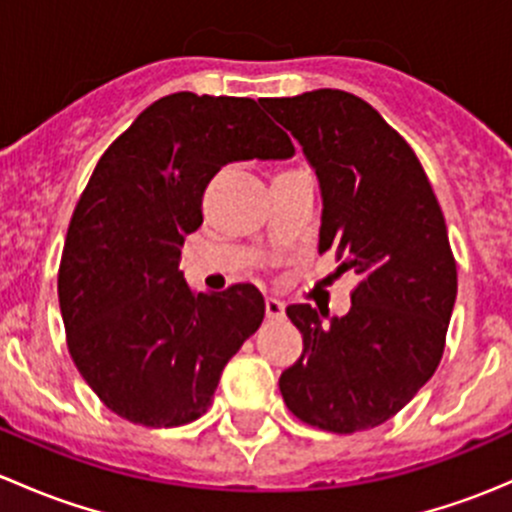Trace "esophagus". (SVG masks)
<instances>
[{
	"label": "esophagus",
	"instance_id": "34e87169",
	"mask_svg": "<svg viewBox=\"0 0 512 512\" xmlns=\"http://www.w3.org/2000/svg\"><path fill=\"white\" fill-rule=\"evenodd\" d=\"M265 312H267V319H282V317H285V304H282L280 299H275V297H267L265 299Z\"/></svg>",
	"mask_w": 512,
	"mask_h": 512
}]
</instances>
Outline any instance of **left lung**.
<instances>
[{
  "label": "left lung",
  "instance_id": "left-lung-1",
  "mask_svg": "<svg viewBox=\"0 0 512 512\" xmlns=\"http://www.w3.org/2000/svg\"><path fill=\"white\" fill-rule=\"evenodd\" d=\"M292 133L322 190L319 255L359 285L344 317L292 304L304 352L280 391L299 421L334 433L399 414L436 371L456 304L446 220L409 143L359 96L337 89L265 98Z\"/></svg>",
  "mask_w": 512,
  "mask_h": 512
}]
</instances>
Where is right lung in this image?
<instances>
[{"mask_svg": "<svg viewBox=\"0 0 512 512\" xmlns=\"http://www.w3.org/2000/svg\"><path fill=\"white\" fill-rule=\"evenodd\" d=\"M292 156L252 98L180 91L98 160L66 232L59 307L76 369L113 414L170 428L210 409L265 299L252 285L195 294L180 247L203 225V193L223 165Z\"/></svg>", "mask_w": 512, "mask_h": 512, "instance_id": "add662e5", "label": "right lung"}]
</instances>
